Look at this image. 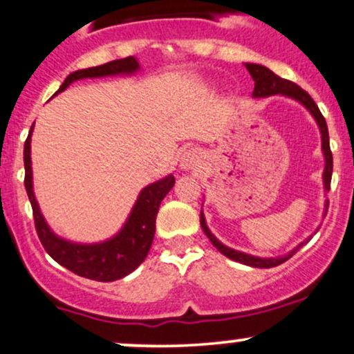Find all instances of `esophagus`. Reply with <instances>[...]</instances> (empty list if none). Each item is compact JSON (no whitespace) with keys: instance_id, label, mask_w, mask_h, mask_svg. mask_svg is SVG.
<instances>
[{"instance_id":"1","label":"esophagus","mask_w":354,"mask_h":354,"mask_svg":"<svg viewBox=\"0 0 354 354\" xmlns=\"http://www.w3.org/2000/svg\"><path fill=\"white\" fill-rule=\"evenodd\" d=\"M203 166V153L196 147L186 149L181 156V168L183 169H198Z\"/></svg>"}]
</instances>
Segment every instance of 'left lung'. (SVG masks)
Instances as JSON below:
<instances>
[{"instance_id": "1", "label": "left lung", "mask_w": 354, "mask_h": 354, "mask_svg": "<svg viewBox=\"0 0 354 354\" xmlns=\"http://www.w3.org/2000/svg\"><path fill=\"white\" fill-rule=\"evenodd\" d=\"M245 67L248 72H250L252 79L255 80V88H254V94L252 95L254 97H269V95H275V94H282L287 97H292V99L299 100L302 106H306V109H309L310 114H313L314 119L317 120V126H319L321 138H322V151H324V159H326L324 174H322V176H324V188L329 192V188H331V176H333V153H331V147H329L328 124H326L324 115L321 114L319 107L316 106V102L313 100V97H310L308 92L304 91V88L299 87L297 84H294V82H290V80H286V79H282V77L275 75L272 70L263 67V65L245 64ZM328 205H329V201L326 203V207H328ZM326 213H328V209H326ZM200 223H201V228H203L205 235L209 239V242L218 248L225 257L235 260V262L245 263V266L257 267V269H270V267L281 266V263H284L286 260H289L294 254H296V250H299V247H302V243H301L296 250H292L290 254L284 255V257H277V259L254 257V255H247V254H242V252L232 250V248L225 247L223 243H220L218 240L215 239V235L208 230L207 223H205L203 213L200 215Z\"/></svg>"}]
</instances>
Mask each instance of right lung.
<instances>
[{
    "label": "right lung",
    "mask_w": 354,
    "mask_h": 354,
    "mask_svg": "<svg viewBox=\"0 0 354 354\" xmlns=\"http://www.w3.org/2000/svg\"><path fill=\"white\" fill-rule=\"evenodd\" d=\"M138 67L139 64L134 57H126L120 58V60L107 62V64L99 65V67L77 70L64 80L58 92L65 91L70 84L79 79L131 73L138 70ZM32 129H30L28 138L25 141V151H23L25 188L33 208L35 228H37L38 239H40L46 254L60 266H64L65 269L80 275V277L92 279V281L97 282H112L126 277L127 274H131L141 266L147 252H149L154 232H156V215L159 205H161L162 198L168 195L169 189L174 186V178L169 174L165 180L156 181V183L146 186L142 189L126 225L114 239L107 240L104 243H95V245H79V243L65 242L50 230L44 216H41L37 200H35L32 186V158H30Z\"/></svg>",
    "instance_id": "obj_1"
}]
</instances>
